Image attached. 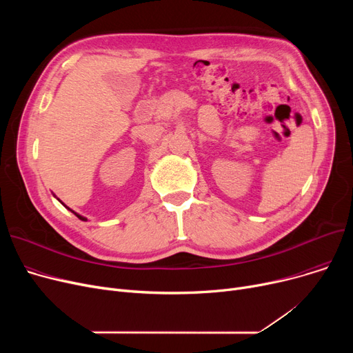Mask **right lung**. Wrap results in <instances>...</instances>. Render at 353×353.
Segmentation results:
<instances>
[{
    "label": "right lung",
    "instance_id": "obj_1",
    "mask_svg": "<svg viewBox=\"0 0 353 353\" xmlns=\"http://www.w3.org/2000/svg\"><path fill=\"white\" fill-rule=\"evenodd\" d=\"M57 200H59V201H60V203H61V205H64V203H63V201H61V200H60V199H57ZM64 206H65V205H64ZM65 208H67V206H65ZM67 209H68V210H70V212H71V213H74V214H76V216H77V217H79V219H80V220H83V221H87V217H84V216H81V214H79V213H76V212H74V210H71V209H70V208H67Z\"/></svg>",
    "mask_w": 353,
    "mask_h": 353
}]
</instances>
